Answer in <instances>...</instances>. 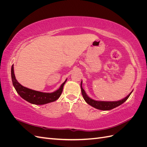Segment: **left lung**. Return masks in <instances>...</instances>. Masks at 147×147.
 <instances>
[{"mask_svg":"<svg viewBox=\"0 0 147 147\" xmlns=\"http://www.w3.org/2000/svg\"><path fill=\"white\" fill-rule=\"evenodd\" d=\"M81 89H82V93L83 97L84 100L86 102V103L88 104L89 105H90L91 106L99 110H109L117 107L120 105H121L129 98V96L131 95L132 92H131L129 94L125 97V98H124L123 99L118 100V101H115V102L97 101L90 98V97L86 95L85 91H84V90L82 88V82H81Z\"/></svg>","mask_w":147,"mask_h":147,"instance_id":"1","label":"left lung"}]
</instances>
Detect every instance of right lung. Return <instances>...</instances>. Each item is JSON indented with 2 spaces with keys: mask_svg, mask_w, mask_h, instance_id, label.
Segmentation results:
<instances>
[{
  "mask_svg": "<svg viewBox=\"0 0 147 147\" xmlns=\"http://www.w3.org/2000/svg\"><path fill=\"white\" fill-rule=\"evenodd\" d=\"M11 74L13 85L15 87L18 94L26 101L36 105H43L56 100L60 97L62 92H63L64 84L67 81L66 80L61 84L58 90L55 92L51 93L42 92L30 90V89L26 88L20 84L15 78L14 70H13V65H12L11 67Z\"/></svg>",
  "mask_w": 147,
  "mask_h": 147,
  "instance_id": "add662e5",
  "label": "right lung"
}]
</instances>
